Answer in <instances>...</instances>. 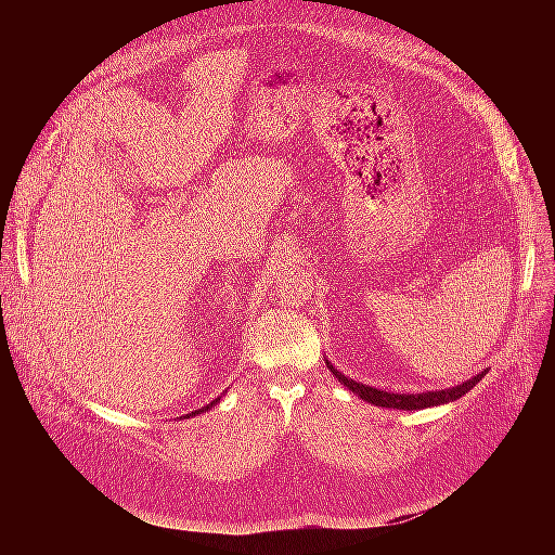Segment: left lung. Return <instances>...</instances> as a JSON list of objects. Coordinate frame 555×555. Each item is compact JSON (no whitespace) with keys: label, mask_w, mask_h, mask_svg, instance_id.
<instances>
[{"label":"left lung","mask_w":555,"mask_h":555,"mask_svg":"<svg viewBox=\"0 0 555 555\" xmlns=\"http://www.w3.org/2000/svg\"><path fill=\"white\" fill-rule=\"evenodd\" d=\"M326 365H328V371L333 373V377L338 379L343 386H347L351 393H357L361 400L371 402V405L391 408V410H424V408L444 405V402H453V400H459L461 396H465L486 373H489V371H481V373H477L475 377H469L463 384L449 386V389H435V391H424V393H391V391H382V389H375V386H367V384H361L357 379L345 377L328 359H326Z\"/></svg>","instance_id":"obj_1"}]
</instances>
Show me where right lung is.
I'll use <instances>...</instances> for the list:
<instances>
[{"mask_svg": "<svg viewBox=\"0 0 555 555\" xmlns=\"http://www.w3.org/2000/svg\"><path fill=\"white\" fill-rule=\"evenodd\" d=\"M217 402H220V398H215L212 402H208V405H204V408H198V410H194L192 414H188V416H196V414H204V412H208V410H212Z\"/></svg>", "mask_w": 555, "mask_h": 555, "instance_id": "obj_1", "label": "right lung"}]
</instances>
